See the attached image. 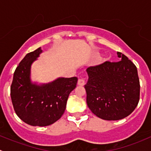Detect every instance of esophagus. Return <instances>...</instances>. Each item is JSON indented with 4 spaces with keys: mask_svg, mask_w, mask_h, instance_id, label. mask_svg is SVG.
Returning a JSON list of instances; mask_svg holds the SVG:
<instances>
[{
    "mask_svg": "<svg viewBox=\"0 0 151 151\" xmlns=\"http://www.w3.org/2000/svg\"><path fill=\"white\" fill-rule=\"evenodd\" d=\"M78 83V85H80V86H83V85H85V81L83 78H80L78 80V83Z\"/></svg>",
    "mask_w": 151,
    "mask_h": 151,
    "instance_id": "obj_1",
    "label": "esophagus"
}]
</instances>
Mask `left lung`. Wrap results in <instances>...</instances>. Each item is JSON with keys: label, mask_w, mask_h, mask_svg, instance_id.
Masks as SVG:
<instances>
[{"label": "left lung", "mask_w": 151, "mask_h": 151, "mask_svg": "<svg viewBox=\"0 0 151 151\" xmlns=\"http://www.w3.org/2000/svg\"><path fill=\"white\" fill-rule=\"evenodd\" d=\"M118 62L106 61L86 69L87 104L91 112L106 121H118L130 115L139 100L140 85L137 67L118 52Z\"/></svg>", "instance_id": "8db88e82"}]
</instances>
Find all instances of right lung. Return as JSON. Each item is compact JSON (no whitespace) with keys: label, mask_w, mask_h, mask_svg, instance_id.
I'll use <instances>...</instances> for the list:
<instances>
[{"label":"right lung","mask_w":151,"mask_h":151,"mask_svg":"<svg viewBox=\"0 0 151 151\" xmlns=\"http://www.w3.org/2000/svg\"><path fill=\"white\" fill-rule=\"evenodd\" d=\"M42 52L39 47L25 56L14 73L11 85L15 112L22 121L33 126H49L61 118L68 96L78 80L76 77H58L49 83H33L31 65Z\"/></svg>","instance_id":"obj_1"}]
</instances>
